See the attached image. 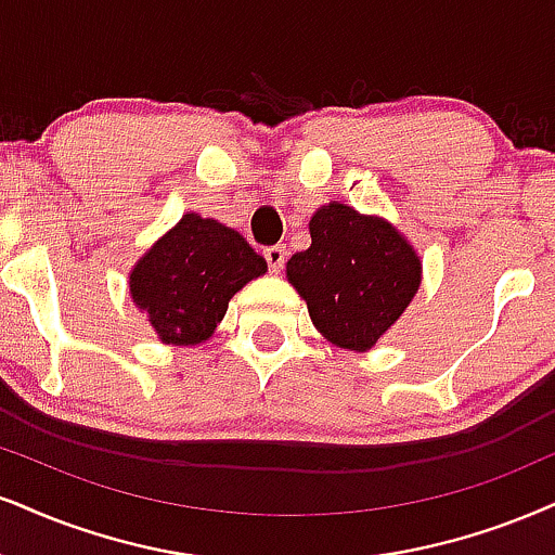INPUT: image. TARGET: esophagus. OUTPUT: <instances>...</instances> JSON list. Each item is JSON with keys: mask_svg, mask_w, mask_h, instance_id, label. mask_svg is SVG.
<instances>
[{"mask_svg": "<svg viewBox=\"0 0 555 555\" xmlns=\"http://www.w3.org/2000/svg\"><path fill=\"white\" fill-rule=\"evenodd\" d=\"M285 257H288V251H285L283 244L267 246V249H264V259H267V264H270V272H280V270H283Z\"/></svg>", "mask_w": 555, "mask_h": 555, "instance_id": "obj_1", "label": "esophagus"}]
</instances>
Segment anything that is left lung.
<instances>
[{"label": "left lung", "instance_id": "1", "mask_svg": "<svg viewBox=\"0 0 555 555\" xmlns=\"http://www.w3.org/2000/svg\"><path fill=\"white\" fill-rule=\"evenodd\" d=\"M311 246L285 264L321 337L367 352L409 309L422 285V257L391 221L332 201L309 221Z\"/></svg>", "mask_w": 555, "mask_h": 555}]
</instances>
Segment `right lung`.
Returning a JSON list of instances; mask_svg holds the SVG:
<instances>
[{"mask_svg": "<svg viewBox=\"0 0 555 555\" xmlns=\"http://www.w3.org/2000/svg\"><path fill=\"white\" fill-rule=\"evenodd\" d=\"M264 272V257L238 231L184 214L131 267L128 293L162 345L195 347L214 337L229 300Z\"/></svg>", "mask_w": 555, "mask_h": 555, "instance_id": "1", "label": "right lung"}]
</instances>
